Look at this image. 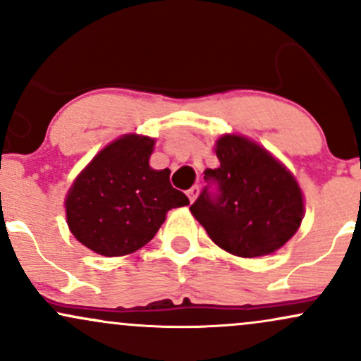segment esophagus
<instances>
[{"mask_svg": "<svg viewBox=\"0 0 361 361\" xmlns=\"http://www.w3.org/2000/svg\"><path fill=\"white\" fill-rule=\"evenodd\" d=\"M186 195H188V198H190V202H195V198L198 197V186L195 185V186H192V188L188 190V192H186Z\"/></svg>", "mask_w": 361, "mask_h": 361, "instance_id": "obj_1", "label": "esophagus"}]
</instances>
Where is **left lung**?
<instances>
[{"mask_svg":"<svg viewBox=\"0 0 361 361\" xmlns=\"http://www.w3.org/2000/svg\"><path fill=\"white\" fill-rule=\"evenodd\" d=\"M221 166L205 169L207 183L190 207L219 247L241 258L271 255L297 233L304 197L292 173L259 144L226 134L215 142Z\"/></svg>","mask_w":361,"mask_h":361,"instance_id":"obj_1","label":"left lung"}]
</instances>
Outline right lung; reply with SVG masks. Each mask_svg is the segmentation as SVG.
Returning <instances> with one entry per match:
<instances>
[{"label": "right lung", "mask_w": 361, "mask_h": 361, "mask_svg": "<svg viewBox=\"0 0 361 361\" xmlns=\"http://www.w3.org/2000/svg\"><path fill=\"white\" fill-rule=\"evenodd\" d=\"M154 139L126 134L103 147L66 197V221L82 246L102 256L140 250L159 231L168 210L188 205L169 183V169H152Z\"/></svg>", "instance_id": "right-lung-1"}]
</instances>
